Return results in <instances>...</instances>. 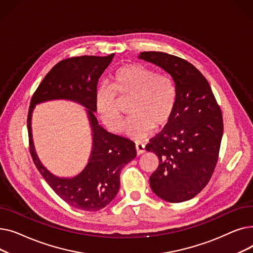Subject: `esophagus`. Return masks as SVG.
Returning a JSON list of instances; mask_svg holds the SVG:
<instances>
[{
  "instance_id": "34e87169",
  "label": "esophagus",
  "mask_w": 253,
  "mask_h": 253,
  "mask_svg": "<svg viewBox=\"0 0 253 253\" xmlns=\"http://www.w3.org/2000/svg\"><path fill=\"white\" fill-rule=\"evenodd\" d=\"M135 150H136V153H137V155H141V154H143V153H145V147H144V144H142V143H136V145H135Z\"/></svg>"
}]
</instances>
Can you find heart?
Here are the masks:
<instances>
[{
	"instance_id": "b5f03b06",
	"label": "heart",
	"mask_w": 253,
	"mask_h": 253,
	"mask_svg": "<svg viewBox=\"0 0 253 253\" xmlns=\"http://www.w3.org/2000/svg\"><path fill=\"white\" fill-rule=\"evenodd\" d=\"M118 97L132 99L125 134L134 140H143L154 130L165 127L176 106L175 83L166 74L138 63L126 64L112 77L111 88L101 86L96 90L94 106L101 122L114 132L122 126V115Z\"/></svg>"
}]
</instances>
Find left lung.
<instances>
[{"instance_id": "8db88e82", "label": "left lung", "mask_w": 253, "mask_h": 253, "mask_svg": "<svg viewBox=\"0 0 253 253\" xmlns=\"http://www.w3.org/2000/svg\"><path fill=\"white\" fill-rule=\"evenodd\" d=\"M139 59L168 73L176 87L175 111L162 133L147 145L159 158L152 191L171 203L188 201L208 183L217 163L222 115L205 77L195 66L164 52H141Z\"/></svg>"}]
</instances>
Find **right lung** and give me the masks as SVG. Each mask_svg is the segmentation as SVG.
<instances>
[{
	"mask_svg": "<svg viewBox=\"0 0 253 253\" xmlns=\"http://www.w3.org/2000/svg\"><path fill=\"white\" fill-rule=\"evenodd\" d=\"M108 56H80L58 62L46 75L31 100L28 116L30 151L40 173L63 201L84 211H97L110 204L120 188L123 167L136 157L135 144L103 129L94 115V98L100 76L113 60ZM70 100L86 109L92 147L88 163L73 178H59L42 164L36 155L31 130L37 104L51 100Z\"/></svg>",
	"mask_w": 253,
	"mask_h": 253,
	"instance_id": "obj_1",
	"label": "right lung"
}]
</instances>
